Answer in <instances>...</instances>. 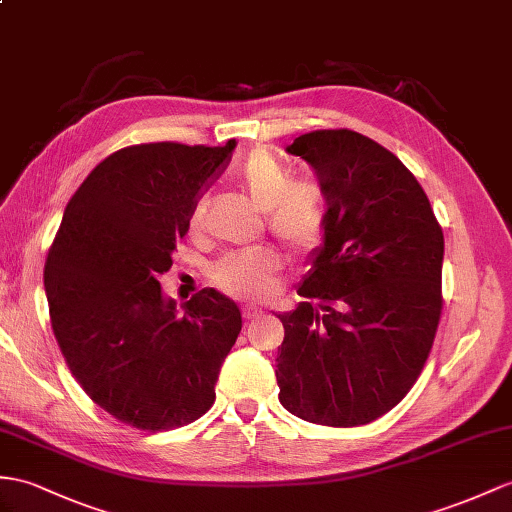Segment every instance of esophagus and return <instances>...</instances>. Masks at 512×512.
Here are the masks:
<instances>
[{
  "mask_svg": "<svg viewBox=\"0 0 512 512\" xmlns=\"http://www.w3.org/2000/svg\"><path fill=\"white\" fill-rule=\"evenodd\" d=\"M260 315H263V308H258V306H254V304H245V306H243V319L252 321V319H256V317H260Z\"/></svg>",
  "mask_w": 512,
  "mask_h": 512,
  "instance_id": "obj_1",
  "label": "esophagus"
}]
</instances>
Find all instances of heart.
<instances>
[{
	"label": "heart",
	"mask_w": 512,
	"mask_h": 512,
	"mask_svg": "<svg viewBox=\"0 0 512 512\" xmlns=\"http://www.w3.org/2000/svg\"><path fill=\"white\" fill-rule=\"evenodd\" d=\"M243 191L265 210L273 236L299 256L315 254L328 230V204L321 186L310 180H295L293 169L267 149L249 154L239 169ZM208 199L199 197L191 208L189 226L204 228ZM282 256L273 247H252L223 256L213 269L221 291L234 297L265 299L273 293Z\"/></svg>",
	"instance_id": "1"
}]
</instances>
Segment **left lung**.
<instances>
[{"instance_id":"1","label":"left lung","mask_w":512,"mask_h":512,"mask_svg":"<svg viewBox=\"0 0 512 512\" xmlns=\"http://www.w3.org/2000/svg\"><path fill=\"white\" fill-rule=\"evenodd\" d=\"M315 169L328 230L284 341L280 404L321 426H363L413 389L439 328L443 230L404 162L354 130H315L286 147Z\"/></svg>"}]
</instances>
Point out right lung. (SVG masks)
I'll return each mask as SVG.
<instances>
[{
  "label": "right lung",
  "instance_id": "1",
  "mask_svg": "<svg viewBox=\"0 0 512 512\" xmlns=\"http://www.w3.org/2000/svg\"><path fill=\"white\" fill-rule=\"evenodd\" d=\"M234 145L162 141L110 154L69 199L47 252L49 317L71 376L136 430L202 417L241 332V310L226 295L204 289L178 313L158 282Z\"/></svg>",
  "mask_w": 512,
  "mask_h": 512
}]
</instances>
